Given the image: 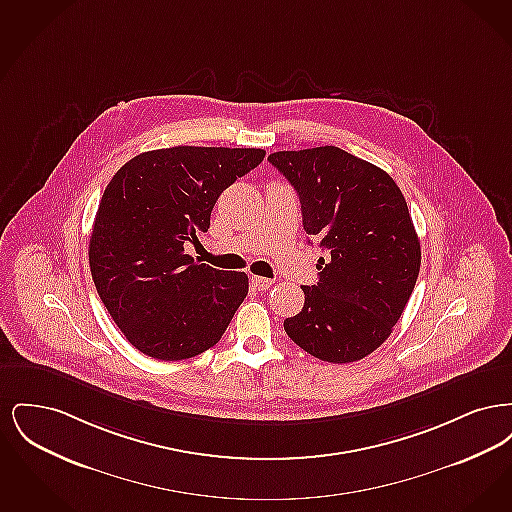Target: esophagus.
<instances>
[{"mask_svg": "<svg viewBox=\"0 0 512 512\" xmlns=\"http://www.w3.org/2000/svg\"><path fill=\"white\" fill-rule=\"evenodd\" d=\"M251 284L257 288V290H268L272 286V280L265 278V276H251Z\"/></svg>", "mask_w": 512, "mask_h": 512, "instance_id": "esophagus-1", "label": "esophagus"}]
</instances>
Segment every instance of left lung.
Segmentation results:
<instances>
[{"mask_svg":"<svg viewBox=\"0 0 512 512\" xmlns=\"http://www.w3.org/2000/svg\"><path fill=\"white\" fill-rule=\"evenodd\" d=\"M268 161L295 188L305 232L328 251L284 330L320 361H361L390 338L418 278L407 201L388 172L340 147L276 151Z\"/></svg>","mask_w":512,"mask_h":512,"instance_id":"1","label":"left lung"}]
</instances>
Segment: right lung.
Returning a JSON list of instances; mask_svg holds the SVG:
<instances>
[{
  "instance_id": "obj_1",
  "label": "right lung",
  "mask_w": 512,
  "mask_h": 512,
  "mask_svg": "<svg viewBox=\"0 0 512 512\" xmlns=\"http://www.w3.org/2000/svg\"><path fill=\"white\" fill-rule=\"evenodd\" d=\"M265 159L255 147L176 146L136 155L107 184L90 236L99 297L124 338L159 361L190 359L222 338L247 274L195 263L219 195Z\"/></svg>"
}]
</instances>
